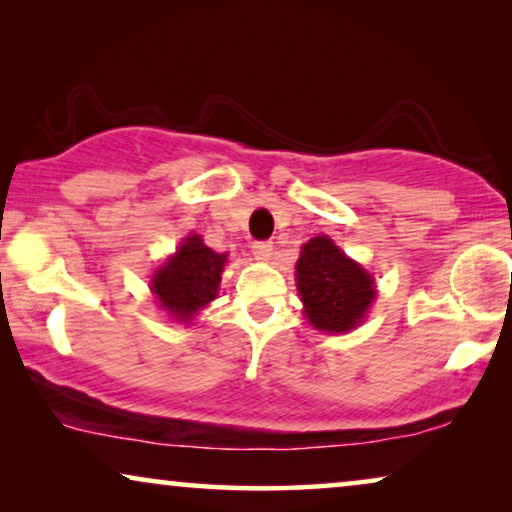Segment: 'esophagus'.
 <instances>
[{"mask_svg":"<svg viewBox=\"0 0 512 512\" xmlns=\"http://www.w3.org/2000/svg\"><path fill=\"white\" fill-rule=\"evenodd\" d=\"M251 251H254L256 261H270L272 242H254L251 244Z\"/></svg>","mask_w":512,"mask_h":512,"instance_id":"obj_1","label":"esophagus"}]
</instances>
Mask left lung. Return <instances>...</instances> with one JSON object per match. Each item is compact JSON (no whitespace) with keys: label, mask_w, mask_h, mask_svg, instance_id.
I'll return each mask as SVG.
<instances>
[{"label":"left lung","mask_w":512,"mask_h":512,"mask_svg":"<svg viewBox=\"0 0 512 512\" xmlns=\"http://www.w3.org/2000/svg\"><path fill=\"white\" fill-rule=\"evenodd\" d=\"M296 286L307 321L324 333L352 331L375 300L373 275L326 235L312 237L300 249Z\"/></svg>","instance_id":"8db88e82"}]
</instances>
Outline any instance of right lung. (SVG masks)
Returning <instances> with one entry per match:
<instances>
[{"instance_id": "1", "label": "right lung", "mask_w": 512, "mask_h": 512, "mask_svg": "<svg viewBox=\"0 0 512 512\" xmlns=\"http://www.w3.org/2000/svg\"><path fill=\"white\" fill-rule=\"evenodd\" d=\"M226 254H216L200 235H188L177 254L153 272L151 291L172 319L191 321L219 293Z\"/></svg>"}]
</instances>
